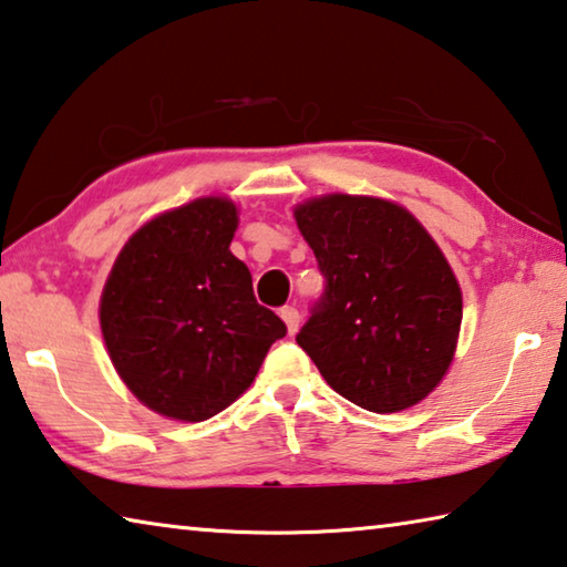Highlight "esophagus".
Wrapping results in <instances>:
<instances>
[{
	"label": "esophagus",
	"instance_id": "esophagus-1",
	"mask_svg": "<svg viewBox=\"0 0 567 567\" xmlns=\"http://www.w3.org/2000/svg\"><path fill=\"white\" fill-rule=\"evenodd\" d=\"M280 317H282V322L287 324V332L295 334L297 327H300V312H297L295 307H282Z\"/></svg>",
	"mask_w": 567,
	"mask_h": 567
}]
</instances>
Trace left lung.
Here are the masks:
<instances>
[{"instance_id":"obj_1","label":"left lung","mask_w":567,"mask_h":567,"mask_svg":"<svg viewBox=\"0 0 567 567\" xmlns=\"http://www.w3.org/2000/svg\"><path fill=\"white\" fill-rule=\"evenodd\" d=\"M295 220L327 280L297 344L357 406L419 404L449 372L463 317L444 252L406 208L369 195L312 198Z\"/></svg>"}]
</instances>
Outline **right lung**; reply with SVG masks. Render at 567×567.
<instances>
[{
  "instance_id": "right-lung-1",
  "label": "right lung",
  "mask_w": 567,
  "mask_h": 567,
  "mask_svg": "<svg viewBox=\"0 0 567 567\" xmlns=\"http://www.w3.org/2000/svg\"><path fill=\"white\" fill-rule=\"evenodd\" d=\"M235 230L233 200L198 198L133 233L111 267L99 307L109 357L161 416L205 421L230 406L287 334L230 252Z\"/></svg>"
}]
</instances>
